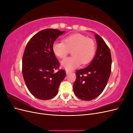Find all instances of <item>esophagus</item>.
<instances>
[{"label":"esophagus","mask_w":133,"mask_h":133,"mask_svg":"<svg viewBox=\"0 0 133 133\" xmlns=\"http://www.w3.org/2000/svg\"><path fill=\"white\" fill-rule=\"evenodd\" d=\"M71 71H68V70H66V74H67V75H68V74H69L70 73H71Z\"/></svg>","instance_id":"1"}]
</instances>
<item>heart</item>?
<instances>
[{"instance_id": "b5f03b06", "label": "heart", "mask_w": 133, "mask_h": 133, "mask_svg": "<svg viewBox=\"0 0 133 133\" xmlns=\"http://www.w3.org/2000/svg\"><path fill=\"white\" fill-rule=\"evenodd\" d=\"M64 42H55L52 46L54 54L60 58H64L71 50L70 57L63 59L62 66L66 70H71L78 67L80 63L85 65L93 58L96 51L93 40L85 35L75 34L64 39Z\"/></svg>"}]
</instances>
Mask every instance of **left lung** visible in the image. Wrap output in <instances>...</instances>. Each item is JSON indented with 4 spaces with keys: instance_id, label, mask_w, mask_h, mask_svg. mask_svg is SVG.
<instances>
[{
    "instance_id": "8db88e82",
    "label": "left lung",
    "mask_w": 133,
    "mask_h": 133,
    "mask_svg": "<svg viewBox=\"0 0 133 133\" xmlns=\"http://www.w3.org/2000/svg\"><path fill=\"white\" fill-rule=\"evenodd\" d=\"M97 49L94 59L87 67L76 71L73 84L75 95L80 99L89 101L102 93L111 73V57L109 48L99 35H94Z\"/></svg>"
}]
</instances>
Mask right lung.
I'll use <instances>...</instances> for the list:
<instances>
[{"mask_svg":"<svg viewBox=\"0 0 133 133\" xmlns=\"http://www.w3.org/2000/svg\"><path fill=\"white\" fill-rule=\"evenodd\" d=\"M65 31L46 29L34 35L26 45L22 60V72L30 93L38 99L48 100L57 95L60 84L65 78L64 70L58 69L59 63L52 46Z\"/></svg>","mask_w":133,"mask_h":133,"instance_id":"right-lung-1","label":"right lung"}]
</instances>
